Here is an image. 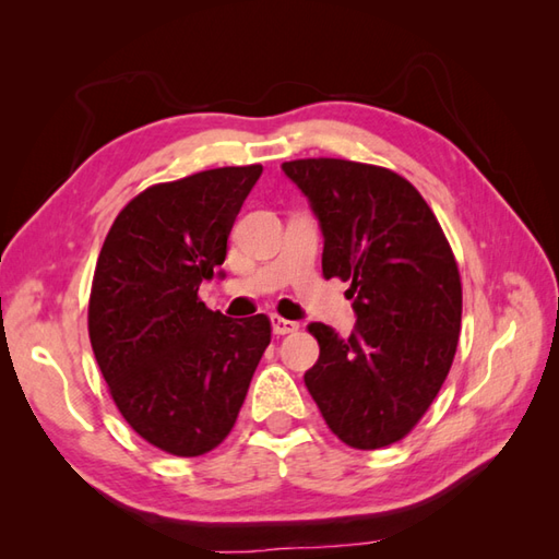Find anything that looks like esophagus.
<instances>
[{"instance_id":"34e87169","label":"esophagus","mask_w":559,"mask_h":559,"mask_svg":"<svg viewBox=\"0 0 559 559\" xmlns=\"http://www.w3.org/2000/svg\"><path fill=\"white\" fill-rule=\"evenodd\" d=\"M271 331L276 336H286L293 334V331H298V322H290V319H283L278 314L271 317Z\"/></svg>"}]
</instances>
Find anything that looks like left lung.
I'll return each mask as SVG.
<instances>
[{"label": "left lung", "instance_id": "obj_1", "mask_svg": "<svg viewBox=\"0 0 559 559\" xmlns=\"http://www.w3.org/2000/svg\"><path fill=\"white\" fill-rule=\"evenodd\" d=\"M281 170L310 201L324 278L350 281L348 338L312 322L319 360L305 386L353 449L399 442L430 408L461 331L456 259L408 180L377 165L307 158Z\"/></svg>", "mask_w": 559, "mask_h": 559}]
</instances>
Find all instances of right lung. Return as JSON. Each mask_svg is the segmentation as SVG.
I'll use <instances>...</instances> for the list:
<instances>
[{
    "mask_svg": "<svg viewBox=\"0 0 559 559\" xmlns=\"http://www.w3.org/2000/svg\"><path fill=\"white\" fill-rule=\"evenodd\" d=\"M261 165L216 168L148 187L105 237L88 336L112 401L134 432L175 456L218 447L271 343L264 314L230 319L197 298Z\"/></svg>",
    "mask_w": 559,
    "mask_h": 559,
    "instance_id": "add662e5",
    "label": "right lung"
}]
</instances>
